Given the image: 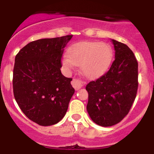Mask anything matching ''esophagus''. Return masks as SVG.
Returning <instances> with one entry per match:
<instances>
[{"mask_svg": "<svg viewBox=\"0 0 154 154\" xmlns=\"http://www.w3.org/2000/svg\"><path fill=\"white\" fill-rule=\"evenodd\" d=\"M71 84H72V87H73L75 90H79L80 88H82V87L84 86L85 82L79 79H73L72 80V82H71Z\"/></svg>", "mask_w": 154, "mask_h": 154, "instance_id": "34e87169", "label": "esophagus"}]
</instances>
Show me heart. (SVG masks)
<instances>
[{"mask_svg":"<svg viewBox=\"0 0 154 154\" xmlns=\"http://www.w3.org/2000/svg\"><path fill=\"white\" fill-rule=\"evenodd\" d=\"M113 58V50L106 42H82L74 44L63 55V64L66 70L81 64L82 72L89 79L98 77L109 68Z\"/></svg>","mask_w":154,"mask_h":154,"instance_id":"1","label":"heart"}]
</instances>
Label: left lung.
<instances>
[{
  "mask_svg": "<svg viewBox=\"0 0 154 154\" xmlns=\"http://www.w3.org/2000/svg\"><path fill=\"white\" fill-rule=\"evenodd\" d=\"M115 58L109 70L87 85V110L94 123L111 127L121 122L134 103L138 90V61L126 44L112 39Z\"/></svg>",
  "mask_w": 154,
  "mask_h": 154,
  "instance_id": "1",
  "label": "left lung"
}]
</instances>
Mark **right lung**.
Listing matches in <instances>:
<instances>
[{"label":"right lung","instance_id":"1","mask_svg":"<svg viewBox=\"0 0 154 154\" xmlns=\"http://www.w3.org/2000/svg\"><path fill=\"white\" fill-rule=\"evenodd\" d=\"M72 37L41 39L26 45L15 58L13 94L24 114L40 126L61 121L75 89L60 71L63 48Z\"/></svg>","mask_w":154,"mask_h":154}]
</instances>
